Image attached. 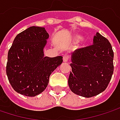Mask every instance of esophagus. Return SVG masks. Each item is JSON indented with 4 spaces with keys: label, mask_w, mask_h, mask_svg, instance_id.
Masks as SVG:
<instances>
[{
    "label": "esophagus",
    "mask_w": 120,
    "mask_h": 120,
    "mask_svg": "<svg viewBox=\"0 0 120 120\" xmlns=\"http://www.w3.org/2000/svg\"><path fill=\"white\" fill-rule=\"evenodd\" d=\"M68 59H69V55L68 53L64 54V56H63V60H64V62H67Z\"/></svg>",
    "instance_id": "1"
}]
</instances>
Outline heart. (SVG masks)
Masks as SVG:
<instances>
[{"label":"heart","mask_w":120,"mask_h":120,"mask_svg":"<svg viewBox=\"0 0 120 120\" xmlns=\"http://www.w3.org/2000/svg\"><path fill=\"white\" fill-rule=\"evenodd\" d=\"M78 39H81V38L80 37H78Z\"/></svg>","instance_id":"1"}]
</instances>
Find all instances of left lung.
<instances>
[{
    "label": "left lung",
    "instance_id": "8db88e82",
    "mask_svg": "<svg viewBox=\"0 0 120 120\" xmlns=\"http://www.w3.org/2000/svg\"><path fill=\"white\" fill-rule=\"evenodd\" d=\"M113 51L108 39L96 32L91 45L72 54L68 86L76 94L86 98L98 95L108 86L113 73Z\"/></svg>",
    "mask_w": 120,
    "mask_h": 120
}]
</instances>
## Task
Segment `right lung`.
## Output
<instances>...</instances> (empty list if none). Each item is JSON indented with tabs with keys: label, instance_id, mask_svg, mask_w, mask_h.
Listing matches in <instances>:
<instances>
[{
	"label": "right lung",
	"instance_id": "obj_1",
	"mask_svg": "<svg viewBox=\"0 0 120 120\" xmlns=\"http://www.w3.org/2000/svg\"><path fill=\"white\" fill-rule=\"evenodd\" d=\"M49 34L45 28L32 26L15 37L8 52L6 73L15 92L35 96L47 88L49 76L62 62V57L44 56Z\"/></svg>",
	"mask_w": 120,
	"mask_h": 120
}]
</instances>
